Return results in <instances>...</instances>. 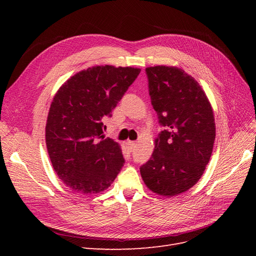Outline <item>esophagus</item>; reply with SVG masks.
I'll return each mask as SVG.
<instances>
[{
	"label": "esophagus",
	"instance_id": "esophagus-1",
	"mask_svg": "<svg viewBox=\"0 0 256 256\" xmlns=\"http://www.w3.org/2000/svg\"><path fill=\"white\" fill-rule=\"evenodd\" d=\"M126 144H127V146L129 147L130 150H134L136 148V142H134V141H128Z\"/></svg>",
	"mask_w": 256,
	"mask_h": 256
}]
</instances>
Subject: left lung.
Masks as SVG:
<instances>
[{"mask_svg": "<svg viewBox=\"0 0 256 256\" xmlns=\"http://www.w3.org/2000/svg\"><path fill=\"white\" fill-rule=\"evenodd\" d=\"M145 72L152 106L164 129L140 172L152 192L176 196L198 182L210 159L214 112L200 84L182 69L154 66Z\"/></svg>", "mask_w": 256, "mask_h": 256, "instance_id": "8db88e82", "label": "left lung"}]
</instances>
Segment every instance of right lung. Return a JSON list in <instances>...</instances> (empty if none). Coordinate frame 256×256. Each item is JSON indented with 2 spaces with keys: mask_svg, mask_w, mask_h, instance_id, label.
I'll list each match as a JSON object with an SVG mask.
<instances>
[{
  "mask_svg": "<svg viewBox=\"0 0 256 256\" xmlns=\"http://www.w3.org/2000/svg\"><path fill=\"white\" fill-rule=\"evenodd\" d=\"M140 72L134 67H90L68 79L54 96L46 143L54 171L74 191L106 190L125 164L120 144L104 138L102 122Z\"/></svg>",
  "mask_w": 256,
  "mask_h": 256,
  "instance_id": "1",
  "label": "right lung"
}]
</instances>
